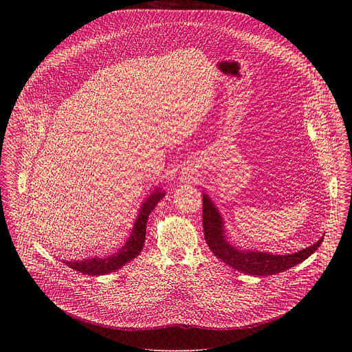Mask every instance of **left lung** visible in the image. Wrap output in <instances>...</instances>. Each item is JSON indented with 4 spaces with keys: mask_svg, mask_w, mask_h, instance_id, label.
<instances>
[{
    "mask_svg": "<svg viewBox=\"0 0 352 352\" xmlns=\"http://www.w3.org/2000/svg\"><path fill=\"white\" fill-rule=\"evenodd\" d=\"M202 227L204 238L212 254L234 270L251 275H274L289 270L317 251L324 236L314 245L288 255H271L258 251H243L232 247L226 238L221 215L212 206L208 195H202Z\"/></svg>",
    "mask_w": 352,
    "mask_h": 352,
    "instance_id": "obj_1",
    "label": "left lung"
}]
</instances>
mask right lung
<instances>
[{"mask_svg":"<svg viewBox=\"0 0 352 352\" xmlns=\"http://www.w3.org/2000/svg\"><path fill=\"white\" fill-rule=\"evenodd\" d=\"M165 192L155 191L148 197V199L142 204V208L140 210V215L135 221L134 228L131 235H129L128 241L113 255L102 256V258H87V260L81 261H64L69 268L76 270L78 272L87 274V275H105L109 272H114L120 270L122 265H125L128 261L134 260L137 255H140L144 243H145V230H146V219L148 215L155 208V206L162 199Z\"/></svg>","mask_w":352,"mask_h":352,"instance_id":"add662e5","label":"right lung"}]
</instances>
